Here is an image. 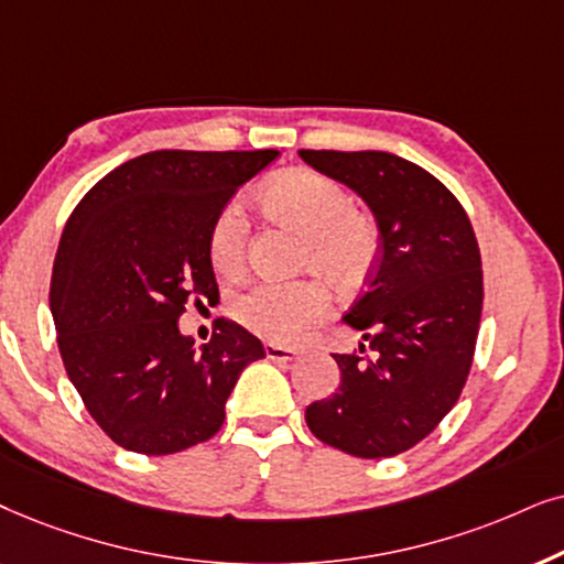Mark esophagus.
Returning <instances> with one entry per match:
<instances>
[{"instance_id": "1", "label": "esophagus", "mask_w": 564, "mask_h": 564, "mask_svg": "<svg viewBox=\"0 0 564 564\" xmlns=\"http://www.w3.org/2000/svg\"><path fill=\"white\" fill-rule=\"evenodd\" d=\"M268 360H275V364H289V360L299 358L296 348H283V345H265Z\"/></svg>"}]
</instances>
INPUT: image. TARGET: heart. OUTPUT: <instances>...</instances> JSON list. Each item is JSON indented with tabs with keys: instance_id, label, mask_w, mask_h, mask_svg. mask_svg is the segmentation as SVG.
<instances>
[{
	"instance_id": "1",
	"label": "heart",
	"mask_w": 564,
	"mask_h": 564,
	"mask_svg": "<svg viewBox=\"0 0 564 564\" xmlns=\"http://www.w3.org/2000/svg\"><path fill=\"white\" fill-rule=\"evenodd\" d=\"M273 219L304 237L302 265L314 268L335 286H352L371 268L379 235L369 214L352 208L337 180L294 167L270 177L258 195ZM214 268L224 275L242 270L247 258V224L237 206H227L212 229ZM327 312V294L314 281H260L235 302L247 329L270 343H296Z\"/></svg>"
}]
</instances>
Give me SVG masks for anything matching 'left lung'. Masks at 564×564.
Masks as SVG:
<instances>
[{
  "label": "left lung",
  "instance_id": "8db88e82",
  "mask_svg": "<svg viewBox=\"0 0 564 564\" xmlns=\"http://www.w3.org/2000/svg\"><path fill=\"white\" fill-rule=\"evenodd\" d=\"M299 156L356 191L379 227L369 286L343 317L369 345L335 352L340 387L306 408V425L350 456H397L448 415L467 384L485 296L475 229L456 195L402 156Z\"/></svg>",
  "mask_w": 564,
  "mask_h": 564
}]
</instances>
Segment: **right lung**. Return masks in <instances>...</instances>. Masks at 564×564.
<instances>
[{
	"mask_svg": "<svg viewBox=\"0 0 564 564\" xmlns=\"http://www.w3.org/2000/svg\"><path fill=\"white\" fill-rule=\"evenodd\" d=\"M275 149H160L89 187L66 221L51 275V314L74 389L95 423L129 452L177 454L227 417L239 373L265 358L235 322L195 348L177 319L219 296L212 229L239 185Z\"/></svg>",
	"mask_w": 564,
	"mask_h": 564,
	"instance_id": "obj_1",
	"label": "right lung"
}]
</instances>
